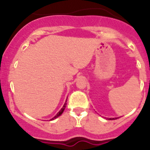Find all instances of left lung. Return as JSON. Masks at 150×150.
I'll use <instances>...</instances> for the list:
<instances>
[{
    "label": "left lung",
    "instance_id": "1",
    "mask_svg": "<svg viewBox=\"0 0 150 150\" xmlns=\"http://www.w3.org/2000/svg\"><path fill=\"white\" fill-rule=\"evenodd\" d=\"M115 118H109V120H114Z\"/></svg>",
    "mask_w": 150,
    "mask_h": 150
}]
</instances>
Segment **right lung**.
<instances>
[{
  "label": "right lung",
  "mask_w": 150,
  "mask_h": 150,
  "mask_svg": "<svg viewBox=\"0 0 150 150\" xmlns=\"http://www.w3.org/2000/svg\"><path fill=\"white\" fill-rule=\"evenodd\" d=\"M66 102H67V100H66V101H65V103H64V104L63 107H62V108H61V109L60 110V111H59L58 113H57V114L56 115H55V116L54 117H53V118H52V119H50V120H54V119L57 118V117L61 116V114H62V113H63V112H64V109H65V107H66V104H67V103H66Z\"/></svg>",
  "instance_id": "right-lung-1"
}]
</instances>
